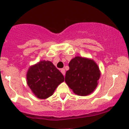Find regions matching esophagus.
Listing matches in <instances>:
<instances>
[{"mask_svg":"<svg viewBox=\"0 0 129 129\" xmlns=\"http://www.w3.org/2000/svg\"><path fill=\"white\" fill-rule=\"evenodd\" d=\"M60 71H61V72H62V74H63V76H65V75H66V71H65L64 69H61Z\"/></svg>","mask_w":129,"mask_h":129,"instance_id":"1","label":"esophagus"}]
</instances>
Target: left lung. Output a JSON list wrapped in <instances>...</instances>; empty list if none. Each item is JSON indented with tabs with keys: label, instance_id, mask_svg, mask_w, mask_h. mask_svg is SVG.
Returning <instances> with one entry per match:
<instances>
[{
	"label": "left lung",
	"instance_id": "1",
	"mask_svg": "<svg viewBox=\"0 0 129 129\" xmlns=\"http://www.w3.org/2000/svg\"><path fill=\"white\" fill-rule=\"evenodd\" d=\"M65 81L75 94L86 96L92 92L98 85L100 71L93 60L76 57L69 63Z\"/></svg>",
	"mask_w": 129,
	"mask_h": 129
}]
</instances>
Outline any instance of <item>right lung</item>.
Wrapping results in <instances>:
<instances>
[{
  "label": "right lung",
  "instance_id": "obj_1",
  "mask_svg": "<svg viewBox=\"0 0 129 129\" xmlns=\"http://www.w3.org/2000/svg\"><path fill=\"white\" fill-rule=\"evenodd\" d=\"M63 81V74L50 61H41L27 71V85L40 99L52 96L57 86Z\"/></svg>",
  "mask_w": 129,
  "mask_h": 129
}]
</instances>
